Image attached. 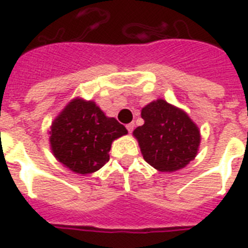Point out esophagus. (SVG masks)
<instances>
[{
    "instance_id": "obj_1",
    "label": "esophagus",
    "mask_w": 248,
    "mask_h": 248,
    "mask_svg": "<svg viewBox=\"0 0 248 248\" xmlns=\"http://www.w3.org/2000/svg\"><path fill=\"white\" fill-rule=\"evenodd\" d=\"M126 129H128L129 133H133V130H134V123H130V124H128V125H126Z\"/></svg>"
}]
</instances>
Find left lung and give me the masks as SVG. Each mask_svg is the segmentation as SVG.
Here are the masks:
<instances>
[{"instance_id":"1","label":"left lung","mask_w":248,"mask_h":248,"mask_svg":"<svg viewBox=\"0 0 248 248\" xmlns=\"http://www.w3.org/2000/svg\"><path fill=\"white\" fill-rule=\"evenodd\" d=\"M144 125L133 135L139 142L144 160L161 172L183 169L198 154L201 133L187 113L163 99L141 109Z\"/></svg>"}]
</instances>
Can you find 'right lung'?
<instances>
[{
  "label": "right lung",
  "mask_w": 248,
  "mask_h": 248,
  "mask_svg": "<svg viewBox=\"0 0 248 248\" xmlns=\"http://www.w3.org/2000/svg\"><path fill=\"white\" fill-rule=\"evenodd\" d=\"M49 134L56 160L72 172L88 174L108 162L112 142L128 130L93 101L75 98L55 118Z\"/></svg>",
  "instance_id": "obj_1"
}]
</instances>
